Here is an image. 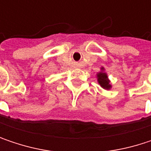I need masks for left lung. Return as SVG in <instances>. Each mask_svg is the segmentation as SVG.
Wrapping results in <instances>:
<instances>
[{
  "mask_svg": "<svg viewBox=\"0 0 151 151\" xmlns=\"http://www.w3.org/2000/svg\"><path fill=\"white\" fill-rule=\"evenodd\" d=\"M97 81L99 85L105 90H111L112 88V84L110 83V79L108 78L107 73L105 72V68L103 66L101 67V71L96 74Z\"/></svg>",
  "mask_w": 151,
  "mask_h": 151,
  "instance_id": "left-lung-1",
  "label": "left lung"
}]
</instances>
